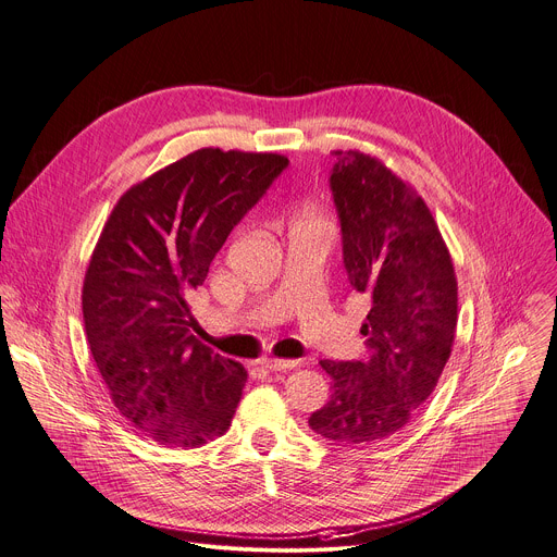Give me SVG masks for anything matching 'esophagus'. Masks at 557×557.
Instances as JSON below:
<instances>
[{
	"label": "esophagus",
	"instance_id": "obj_1",
	"mask_svg": "<svg viewBox=\"0 0 557 557\" xmlns=\"http://www.w3.org/2000/svg\"><path fill=\"white\" fill-rule=\"evenodd\" d=\"M258 364L268 369V371H289L297 367V362H292V359H276V357H263L258 359Z\"/></svg>",
	"mask_w": 557,
	"mask_h": 557
}]
</instances>
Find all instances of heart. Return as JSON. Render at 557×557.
Returning <instances> with one entry per match:
<instances>
[{
  "mask_svg": "<svg viewBox=\"0 0 557 557\" xmlns=\"http://www.w3.org/2000/svg\"><path fill=\"white\" fill-rule=\"evenodd\" d=\"M294 226H308V228H319V232H331V222L325 218L319 209L314 207H306L299 215H297V224Z\"/></svg>",
  "mask_w": 557,
  "mask_h": 557,
  "instance_id": "1",
  "label": "heart"
}]
</instances>
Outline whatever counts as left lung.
I'll use <instances>...</instances> for the list:
<instances>
[{
  "mask_svg": "<svg viewBox=\"0 0 557 557\" xmlns=\"http://www.w3.org/2000/svg\"><path fill=\"white\" fill-rule=\"evenodd\" d=\"M333 200L344 268L371 299L369 355L321 359L333 396L308 424L319 436L371 445L400 432L438 384L456 335V274L432 211L394 171L359 150H335Z\"/></svg>",
  "mask_w": 557,
  "mask_h": 557,
  "instance_id": "8db88e82",
  "label": "left lung"
}]
</instances>
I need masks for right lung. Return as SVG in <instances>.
Masks as SVG:
<instances>
[{
    "label": "right lung",
    "mask_w": 557,
    "mask_h": 557,
    "mask_svg": "<svg viewBox=\"0 0 557 557\" xmlns=\"http://www.w3.org/2000/svg\"><path fill=\"white\" fill-rule=\"evenodd\" d=\"M287 163L276 152L195 150L127 188L94 247L87 344L119 413L159 445L200 447L232 424L247 371L193 335L188 297Z\"/></svg>",
    "instance_id": "right-lung-1"
}]
</instances>
